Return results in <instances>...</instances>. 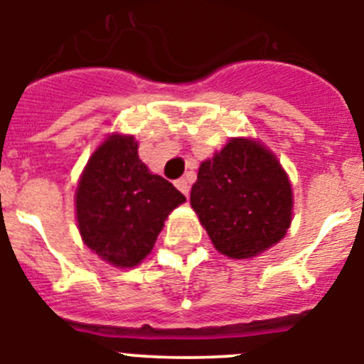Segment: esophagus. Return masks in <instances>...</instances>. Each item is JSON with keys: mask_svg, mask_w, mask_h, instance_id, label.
Instances as JSON below:
<instances>
[{"mask_svg": "<svg viewBox=\"0 0 364 364\" xmlns=\"http://www.w3.org/2000/svg\"><path fill=\"white\" fill-rule=\"evenodd\" d=\"M175 186L180 189V191L184 193L186 197H189V182H188V180H186V178H178L175 182Z\"/></svg>", "mask_w": 364, "mask_h": 364, "instance_id": "esophagus-1", "label": "esophagus"}]
</instances>
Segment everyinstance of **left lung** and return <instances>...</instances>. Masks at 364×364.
<instances>
[{"instance_id": "8db88e82", "label": "left lung", "mask_w": 364, "mask_h": 364, "mask_svg": "<svg viewBox=\"0 0 364 364\" xmlns=\"http://www.w3.org/2000/svg\"><path fill=\"white\" fill-rule=\"evenodd\" d=\"M191 208L222 255L250 259L284 237L294 195L272 151L255 140L231 138L198 167Z\"/></svg>"}]
</instances>
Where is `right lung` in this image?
Masks as SVG:
<instances>
[{"label":"right lung","mask_w":364,"mask_h":364,"mask_svg":"<svg viewBox=\"0 0 364 364\" xmlns=\"http://www.w3.org/2000/svg\"><path fill=\"white\" fill-rule=\"evenodd\" d=\"M184 200L138 159L133 136L111 134L92 153L76 188L80 235L102 260L133 268L149 255L167 215Z\"/></svg>","instance_id":"add662e5"}]
</instances>
